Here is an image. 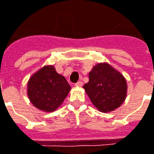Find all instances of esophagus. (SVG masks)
Instances as JSON below:
<instances>
[{"label": "esophagus", "mask_w": 154, "mask_h": 154, "mask_svg": "<svg viewBox=\"0 0 154 154\" xmlns=\"http://www.w3.org/2000/svg\"><path fill=\"white\" fill-rule=\"evenodd\" d=\"M75 85L77 86V87H82V82H81V81L77 82H76V83H75Z\"/></svg>", "instance_id": "1"}]
</instances>
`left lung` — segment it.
Here are the masks:
<instances>
[{"instance_id": "left-lung-1", "label": "left lung", "mask_w": 154, "mask_h": 154, "mask_svg": "<svg viewBox=\"0 0 154 154\" xmlns=\"http://www.w3.org/2000/svg\"><path fill=\"white\" fill-rule=\"evenodd\" d=\"M83 88L101 112H109L120 107L126 97L125 79L106 63L98 64L91 70L89 81Z\"/></svg>"}]
</instances>
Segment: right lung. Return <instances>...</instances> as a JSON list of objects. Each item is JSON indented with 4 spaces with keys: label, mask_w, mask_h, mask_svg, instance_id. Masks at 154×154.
I'll use <instances>...</instances> for the list:
<instances>
[{
    "label": "right lung",
    "mask_w": 154,
    "mask_h": 154,
    "mask_svg": "<svg viewBox=\"0 0 154 154\" xmlns=\"http://www.w3.org/2000/svg\"><path fill=\"white\" fill-rule=\"evenodd\" d=\"M71 89L66 78L56 72L53 66H47L33 74L28 83V95L38 109L55 111Z\"/></svg>",
    "instance_id": "obj_1"
}]
</instances>
